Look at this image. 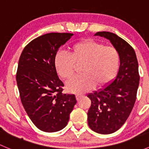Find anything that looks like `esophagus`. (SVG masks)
I'll use <instances>...</instances> for the list:
<instances>
[{
  "label": "esophagus",
  "instance_id": "obj_1",
  "mask_svg": "<svg viewBox=\"0 0 149 149\" xmlns=\"http://www.w3.org/2000/svg\"><path fill=\"white\" fill-rule=\"evenodd\" d=\"M82 96H83V94H76V100H79V99H80L81 97H82Z\"/></svg>",
  "mask_w": 149,
  "mask_h": 149
}]
</instances>
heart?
<instances>
[{
    "label": "heart",
    "mask_w": 149,
    "mask_h": 149,
    "mask_svg": "<svg viewBox=\"0 0 149 149\" xmlns=\"http://www.w3.org/2000/svg\"><path fill=\"white\" fill-rule=\"evenodd\" d=\"M81 63L82 74L72 78L66 83L68 90L72 92H85L95 85L103 86L109 84L118 72L119 54L113 47L86 40L71 47L70 55L60 51L54 60L57 73L64 79L73 76L76 64Z\"/></svg>",
    "instance_id": "obj_1"
}]
</instances>
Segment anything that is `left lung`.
<instances>
[{"label":"left lung","instance_id":"left-lung-1","mask_svg":"<svg viewBox=\"0 0 149 149\" xmlns=\"http://www.w3.org/2000/svg\"><path fill=\"white\" fill-rule=\"evenodd\" d=\"M94 36L109 40L120 57L115 80L87 96L91 101L87 113L88 126L97 133L110 134L123 125L134 106L140 81L139 63L133 48L117 34L99 31Z\"/></svg>","mask_w":149,"mask_h":149}]
</instances>
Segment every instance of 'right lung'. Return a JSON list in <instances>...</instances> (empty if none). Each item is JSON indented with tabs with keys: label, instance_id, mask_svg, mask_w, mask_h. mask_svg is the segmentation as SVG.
<instances>
[{
	"label": "right lung",
	"instance_id": "obj_1",
	"mask_svg": "<svg viewBox=\"0 0 149 149\" xmlns=\"http://www.w3.org/2000/svg\"><path fill=\"white\" fill-rule=\"evenodd\" d=\"M70 33H49L34 39L24 47L16 73L21 101L37 128L48 133L67 125L76 100L63 94L54 64L59 47L71 38Z\"/></svg>",
	"mask_w": 149,
	"mask_h": 149
}]
</instances>
